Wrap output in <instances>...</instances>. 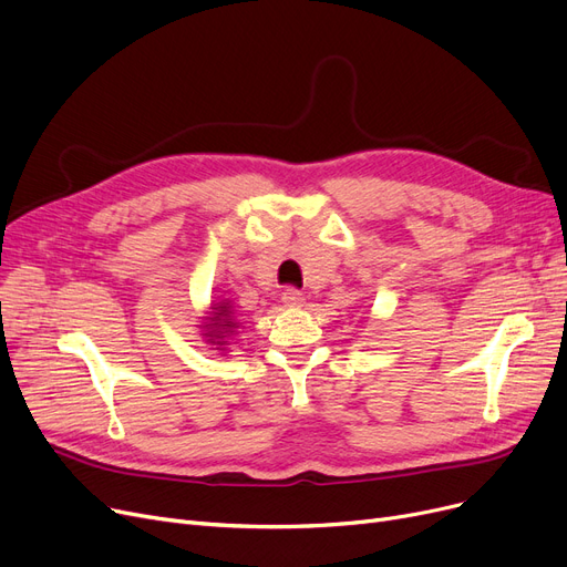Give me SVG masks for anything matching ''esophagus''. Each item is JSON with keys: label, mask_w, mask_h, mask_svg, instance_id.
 Instances as JSON below:
<instances>
[{"label": "esophagus", "mask_w": 567, "mask_h": 567, "mask_svg": "<svg viewBox=\"0 0 567 567\" xmlns=\"http://www.w3.org/2000/svg\"><path fill=\"white\" fill-rule=\"evenodd\" d=\"M282 303L285 306H299V303H303V293L296 287H287L282 291Z\"/></svg>", "instance_id": "34e87169"}]
</instances>
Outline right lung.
I'll return each instance as SVG.
<instances>
[{
  "instance_id": "add662e5",
  "label": "right lung",
  "mask_w": 567,
  "mask_h": 567,
  "mask_svg": "<svg viewBox=\"0 0 567 567\" xmlns=\"http://www.w3.org/2000/svg\"><path fill=\"white\" fill-rule=\"evenodd\" d=\"M231 321H227V308L223 306L220 308V312H216V323H212V329H216V331H212V338H223L220 333H229V329H231ZM216 332L217 336L214 337L213 333ZM220 344V342H218Z\"/></svg>"
}]
</instances>
